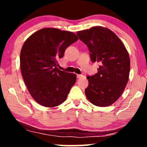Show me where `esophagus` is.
<instances>
[{
  "label": "esophagus",
  "mask_w": 147,
  "mask_h": 147,
  "mask_svg": "<svg viewBox=\"0 0 147 147\" xmlns=\"http://www.w3.org/2000/svg\"><path fill=\"white\" fill-rule=\"evenodd\" d=\"M83 77H84V76L82 75V74H79V75L77 76V78H78V79H80V78H83Z\"/></svg>",
  "instance_id": "1"
}]
</instances>
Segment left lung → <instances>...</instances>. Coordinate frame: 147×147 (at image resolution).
Returning <instances> with one entry per match:
<instances>
[{"label": "left lung", "instance_id": "8db88e82", "mask_svg": "<svg viewBox=\"0 0 147 147\" xmlns=\"http://www.w3.org/2000/svg\"><path fill=\"white\" fill-rule=\"evenodd\" d=\"M89 49L90 59L100 63L98 73L88 76L86 96L94 105L105 107L117 100L124 90L130 73L128 53L111 30L102 27L77 32Z\"/></svg>", "mask_w": 147, "mask_h": 147}]
</instances>
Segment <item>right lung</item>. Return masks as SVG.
<instances>
[{
    "label": "right lung",
    "mask_w": 147,
    "mask_h": 147,
    "mask_svg": "<svg viewBox=\"0 0 147 147\" xmlns=\"http://www.w3.org/2000/svg\"><path fill=\"white\" fill-rule=\"evenodd\" d=\"M78 40L72 32L45 28L34 33L24 43L20 54L22 76L38 104L51 108L66 100L77 76L58 69L57 60Z\"/></svg>",
    "instance_id": "add662e5"
}]
</instances>
